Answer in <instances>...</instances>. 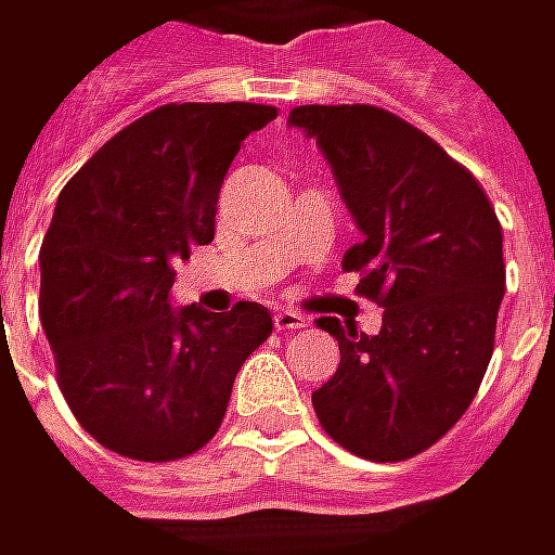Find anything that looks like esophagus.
<instances>
[{"instance_id": "esophagus-1", "label": "esophagus", "mask_w": 555, "mask_h": 555, "mask_svg": "<svg viewBox=\"0 0 555 555\" xmlns=\"http://www.w3.org/2000/svg\"><path fill=\"white\" fill-rule=\"evenodd\" d=\"M274 327H278L281 334H291V331L306 327V319H302L299 312H293V309H278V312H274Z\"/></svg>"}]
</instances>
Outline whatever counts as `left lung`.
<instances>
[{
    "instance_id": "left-lung-1",
    "label": "left lung",
    "mask_w": 555,
    "mask_h": 555,
    "mask_svg": "<svg viewBox=\"0 0 555 555\" xmlns=\"http://www.w3.org/2000/svg\"><path fill=\"white\" fill-rule=\"evenodd\" d=\"M362 240L344 253L356 293L384 309L369 337L321 315L340 365L312 393L321 428L372 462L434 447L485 380L506 284L503 231L481 183L428 133L377 105H299Z\"/></svg>"
}]
</instances>
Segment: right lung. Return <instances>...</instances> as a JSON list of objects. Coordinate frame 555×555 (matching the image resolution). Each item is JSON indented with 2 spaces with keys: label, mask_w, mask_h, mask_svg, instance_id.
<instances>
[{
  "label": "right lung",
  "mask_w": 555,
  "mask_h": 555,
  "mask_svg": "<svg viewBox=\"0 0 555 555\" xmlns=\"http://www.w3.org/2000/svg\"><path fill=\"white\" fill-rule=\"evenodd\" d=\"M278 118L256 102H168L118 130L62 190L40 246V321L74 418L112 453L175 462L203 450L249 352L271 337L259 302L231 312L168 293L215 240L240 143Z\"/></svg>",
  "instance_id": "right-lung-1"
}]
</instances>
